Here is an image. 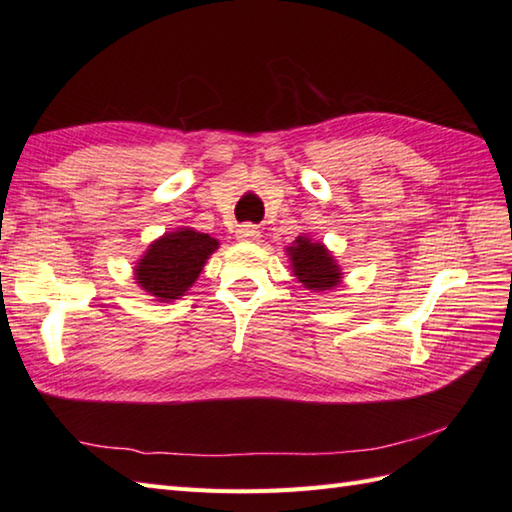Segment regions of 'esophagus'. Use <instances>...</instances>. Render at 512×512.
I'll return each instance as SVG.
<instances>
[{"label":"esophagus","instance_id":"esophagus-1","mask_svg":"<svg viewBox=\"0 0 512 512\" xmlns=\"http://www.w3.org/2000/svg\"><path fill=\"white\" fill-rule=\"evenodd\" d=\"M235 237L239 239V242H259V237H262V233H259V228L253 226V224H244L239 226L235 231Z\"/></svg>","mask_w":512,"mask_h":512}]
</instances>
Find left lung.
<instances>
[{
    "label": "left lung",
    "instance_id": "left-lung-1",
    "mask_svg": "<svg viewBox=\"0 0 512 512\" xmlns=\"http://www.w3.org/2000/svg\"><path fill=\"white\" fill-rule=\"evenodd\" d=\"M286 253L290 257L292 275L308 290L321 292L341 284V268L321 242H312L310 237L299 235L292 246L286 248Z\"/></svg>",
    "mask_w": 512,
    "mask_h": 512
}]
</instances>
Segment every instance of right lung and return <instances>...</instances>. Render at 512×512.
Segmentation results:
<instances>
[{"label": "right lung", "instance_id": "1", "mask_svg": "<svg viewBox=\"0 0 512 512\" xmlns=\"http://www.w3.org/2000/svg\"><path fill=\"white\" fill-rule=\"evenodd\" d=\"M217 239L193 228L169 231L151 244L134 268L136 284L156 301L180 299L200 277Z\"/></svg>", "mask_w": 512, "mask_h": 512}]
</instances>
